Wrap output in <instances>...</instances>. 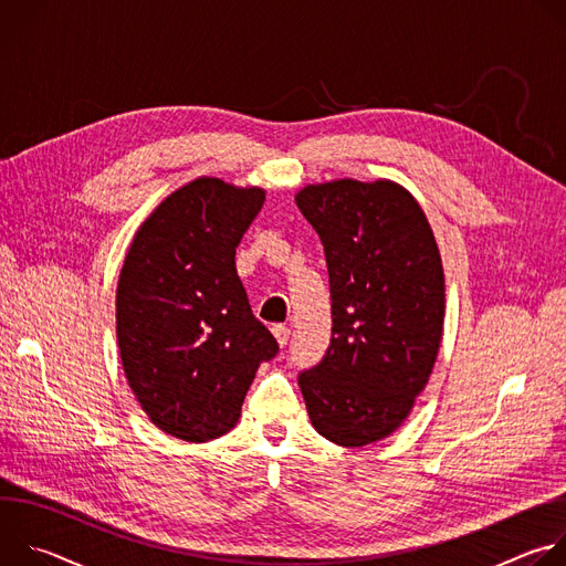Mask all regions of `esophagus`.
I'll return each instance as SVG.
<instances>
[{
	"label": "esophagus",
	"mask_w": 566,
	"mask_h": 566,
	"mask_svg": "<svg viewBox=\"0 0 566 566\" xmlns=\"http://www.w3.org/2000/svg\"><path fill=\"white\" fill-rule=\"evenodd\" d=\"M273 336L277 338L280 347H286V345H289V338H291V329L284 327V325H275V327H273Z\"/></svg>",
	"instance_id": "esophagus-1"
}]
</instances>
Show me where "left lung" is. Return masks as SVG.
I'll list each match as a JSON object with an SVG mask.
<instances>
[{"label": "left lung", "instance_id": "1", "mask_svg": "<svg viewBox=\"0 0 566 566\" xmlns=\"http://www.w3.org/2000/svg\"><path fill=\"white\" fill-rule=\"evenodd\" d=\"M295 201L325 244L334 322L327 354L297 382L313 428L360 448L406 421L432 374L441 255L421 206L391 181L306 186Z\"/></svg>", "mask_w": 566, "mask_h": 566}]
</instances>
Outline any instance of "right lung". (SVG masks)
I'll use <instances>...</instances> for the list:
<instances>
[{
	"label": "right lung",
	"mask_w": 566,
	"mask_h": 566,
	"mask_svg": "<svg viewBox=\"0 0 566 566\" xmlns=\"http://www.w3.org/2000/svg\"><path fill=\"white\" fill-rule=\"evenodd\" d=\"M264 190L197 179L138 228L116 291L127 382L151 423L203 443L226 434L262 363L280 345L253 315L234 249Z\"/></svg>",
	"instance_id": "add662e5"
}]
</instances>
